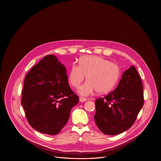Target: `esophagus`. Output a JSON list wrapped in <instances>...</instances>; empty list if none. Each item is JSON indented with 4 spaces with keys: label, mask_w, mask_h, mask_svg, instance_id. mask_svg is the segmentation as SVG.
Wrapping results in <instances>:
<instances>
[{
    "label": "esophagus",
    "mask_w": 161,
    "mask_h": 161,
    "mask_svg": "<svg viewBox=\"0 0 161 161\" xmlns=\"http://www.w3.org/2000/svg\"><path fill=\"white\" fill-rule=\"evenodd\" d=\"M87 100V99L86 98H84V97H80L79 98V100H80V102H86Z\"/></svg>",
    "instance_id": "esophagus-1"
}]
</instances>
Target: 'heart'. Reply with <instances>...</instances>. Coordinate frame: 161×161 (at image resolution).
Segmentation results:
<instances>
[{
  "label": "heart",
  "mask_w": 161,
  "mask_h": 161,
  "mask_svg": "<svg viewBox=\"0 0 161 161\" xmlns=\"http://www.w3.org/2000/svg\"><path fill=\"white\" fill-rule=\"evenodd\" d=\"M88 80L79 90L80 95L87 96L97 91L98 93L112 91L118 82L120 69L118 64L97 56L82 57L79 65L74 64L69 70L68 80L74 88H79L84 81Z\"/></svg>",
  "instance_id": "b5f03b06"
}]
</instances>
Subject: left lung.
<instances>
[{
    "instance_id": "1",
    "label": "left lung",
    "mask_w": 161,
    "mask_h": 161,
    "mask_svg": "<svg viewBox=\"0 0 161 161\" xmlns=\"http://www.w3.org/2000/svg\"><path fill=\"white\" fill-rule=\"evenodd\" d=\"M142 83L135 66L125 71L114 92L97 98L95 122L105 135H116L135 123L144 104Z\"/></svg>"
}]
</instances>
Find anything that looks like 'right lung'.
Wrapping results in <instances>:
<instances>
[{
  "instance_id": "1",
  "label": "right lung",
  "mask_w": 161,
  "mask_h": 161,
  "mask_svg": "<svg viewBox=\"0 0 161 161\" xmlns=\"http://www.w3.org/2000/svg\"><path fill=\"white\" fill-rule=\"evenodd\" d=\"M78 102V95L68 84L66 68L55 56H45L26 75L21 103L28 122L36 131L58 134Z\"/></svg>"
}]
</instances>
